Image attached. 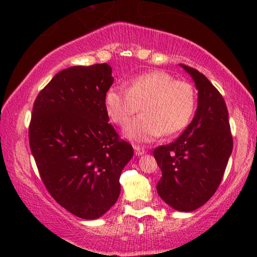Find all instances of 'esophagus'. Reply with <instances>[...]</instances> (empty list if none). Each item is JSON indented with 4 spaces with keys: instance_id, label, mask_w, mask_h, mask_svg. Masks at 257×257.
<instances>
[{
    "instance_id": "1",
    "label": "esophagus",
    "mask_w": 257,
    "mask_h": 257,
    "mask_svg": "<svg viewBox=\"0 0 257 257\" xmlns=\"http://www.w3.org/2000/svg\"><path fill=\"white\" fill-rule=\"evenodd\" d=\"M134 150H135V154H136V156H138V157H140V156H143V154L145 153V151L143 150V149H141L140 148V146H134Z\"/></svg>"
}]
</instances>
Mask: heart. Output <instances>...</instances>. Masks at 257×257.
Masks as SVG:
<instances>
[{"label":"heart","instance_id":"1","mask_svg":"<svg viewBox=\"0 0 257 257\" xmlns=\"http://www.w3.org/2000/svg\"><path fill=\"white\" fill-rule=\"evenodd\" d=\"M104 104L108 116L117 124L128 122L141 106L143 114L130 121L123 134L130 141L149 143L161 134L175 135L189 124L195 108V91L186 81L154 70L133 77L128 89L109 88Z\"/></svg>","mask_w":257,"mask_h":257}]
</instances>
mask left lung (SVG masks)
<instances>
[{"label": "left lung", "mask_w": 257, "mask_h": 257, "mask_svg": "<svg viewBox=\"0 0 257 257\" xmlns=\"http://www.w3.org/2000/svg\"><path fill=\"white\" fill-rule=\"evenodd\" d=\"M180 65L195 83L197 111L182 135L173 143L159 146L153 156L162 173L157 184L160 198L178 211H193L216 192L233 141L221 93L200 72Z\"/></svg>", "instance_id": "left-lung-1"}]
</instances>
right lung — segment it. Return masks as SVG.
<instances>
[{"mask_svg":"<svg viewBox=\"0 0 257 257\" xmlns=\"http://www.w3.org/2000/svg\"><path fill=\"white\" fill-rule=\"evenodd\" d=\"M107 64L57 73L36 97L30 146L52 198L75 216L96 219L119 198L120 175L134 156L119 138L104 96L113 83Z\"/></svg>","mask_w":257,"mask_h":257,"instance_id":"add662e5","label":"right lung"}]
</instances>
